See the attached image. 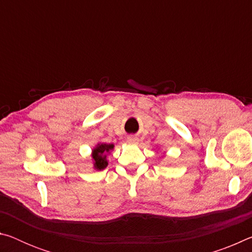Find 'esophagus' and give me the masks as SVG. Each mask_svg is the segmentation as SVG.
Returning a JSON list of instances; mask_svg holds the SVG:
<instances>
[{"label": "esophagus", "instance_id": "1", "mask_svg": "<svg viewBox=\"0 0 252 252\" xmlns=\"http://www.w3.org/2000/svg\"><path fill=\"white\" fill-rule=\"evenodd\" d=\"M126 140H127V142L132 143V144L138 143V138H135V136H129V138H127Z\"/></svg>", "mask_w": 252, "mask_h": 252}]
</instances>
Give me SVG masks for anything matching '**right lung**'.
<instances>
[{
    "mask_svg": "<svg viewBox=\"0 0 252 252\" xmlns=\"http://www.w3.org/2000/svg\"><path fill=\"white\" fill-rule=\"evenodd\" d=\"M113 149V144H97V147L93 150L92 158L94 160V167L97 170H103L108 165V161L105 160L106 153Z\"/></svg>",
    "mask_w": 252,
    "mask_h": 252,
    "instance_id": "right-lung-1",
    "label": "right lung"
}]
</instances>
